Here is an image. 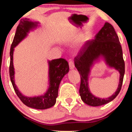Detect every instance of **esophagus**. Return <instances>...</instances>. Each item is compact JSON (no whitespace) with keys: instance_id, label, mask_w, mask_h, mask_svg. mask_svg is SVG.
Returning a JSON list of instances; mask_svg holds the SVG:
<instances>
[{"instance_id":"esophagus-1","label":"esophagus","mask_w":132,"mask_h":132,"mask_svg":"<svg viewBox=\"0 0 132 132\" xmlns=\"http://www.w3.org/2000/svg\"><path fill=\"white\" fill-rule=\"evenodd\" d=\"M69 67L71 70L75 68V64H74V62L72 61H70L69 62Z\"/></svg>"}]
</instances>
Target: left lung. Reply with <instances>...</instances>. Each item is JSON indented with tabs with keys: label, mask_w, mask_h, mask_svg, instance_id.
<instances>
[{
	"label": "left lung",
	"mask_w": 132,
	"mask_h": 132,
	"mask_svg": "<svg viewBox=\"0 0 132 132\" xmlns=\"http://www.w3.org/2000/svg\"><path fill=\"white\" fill-rule=\"evenodd\" d=\"M100 57L104 58L110 67L118 71L120 75L117 91L112 96L106 99L94 96L90 91L88 85L90 68ZM75 65L80 75L79 93L85 103L91 106H102L112 101L118 95L123 82L125 64L121 46L112 25L106 22L95 36L94 39L86 41L75 58Z\"/></svg>",
	"instance_id": "8db88e82"
}]
</instances>
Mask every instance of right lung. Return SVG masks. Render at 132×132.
I'll list each match as a JSON object with an SVG mask.
<instances>
[{
  "instance_id": "obj_1",
  "label": "right lung",
  "mask_w": 132,
  "mask_h": 132,
  "mask_svg": "<svg viewBox=\"0 0 132 132\" xmlns=\"http://www.w3.org/2000/svg\"><path fill=\"white\" fill-rule=\"evenodd\" d=\"M38 22H34L28 19H23L17 26L15 36L10 49V76L16 94L20 100L28 107L37 109H46L55 105L58 95L59 86L61 81L69 71V65L65 59L59 58L48 61V86L46 93L40 96L34 97L23 95L18 89L14 81V68L13 65V53L15 47L29 32L37 28Z\"/></svg>"
}]
</instances>
